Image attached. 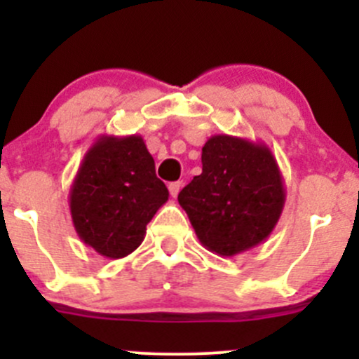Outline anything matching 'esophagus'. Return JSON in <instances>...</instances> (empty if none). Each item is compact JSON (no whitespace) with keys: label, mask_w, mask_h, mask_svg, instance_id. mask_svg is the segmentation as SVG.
<instances>
[{"label":"esophagus","mask_w":359,"mask_h":359,"mask_svg":"<svg viewBox=\"0 0 359 359\" xmlns=\"http://www.w3.org/2000/svg\"><path fill=\"white\" fill-rule=\"evenodd\" d=\"M182 189V182H172L168 186V191H170V194H172L173 198H177V194H179V191Z\"/></svg>","instance_id":"1"}]
</instances>
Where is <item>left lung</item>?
<instances>
[{"label": "left lung", "mask_w": 359, "mask_h": 359, "mask_svg": "<svg viewBox=\"0 0 359 359\" xmlns=\"http://www.w3.org/2000/svg\"><path fill=\"white\" fill-rule=\"evenodd\" d=\"M203 172L179 193L200 243L234 257L269 238L287 189L276 158L264 142L212 135L201 149Z\"/></svg>", "instance_id": "8db88e82"}]
</instances>
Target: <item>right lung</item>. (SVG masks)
Returning <instances> with one entry per match:
<instances>
[{
    "label": "right lung",
    "instance_id": "add662e5",
    "mask_svg": "<svg viewBox=\"0 0 359 359\" xmlns=\"http://www.w3.org/2000/svg\"><path fill=\"white\" fill-rule=\"evenodd\" d=\"M166 201L168 189L140 135H100L69 191L79 240L106 259H123L139 248L146 226Z\"/></svg>",
    "mask_w": 359,
    "mask_h": 359
}]
</instances>
